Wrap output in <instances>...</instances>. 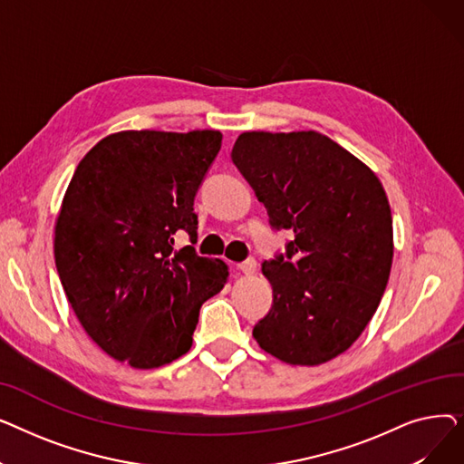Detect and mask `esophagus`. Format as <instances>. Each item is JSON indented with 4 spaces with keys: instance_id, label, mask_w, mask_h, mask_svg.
I'll use <instances>...</instances> for the list:
<instances>
[{
    "instance_id": "1",
    "label": "esophagus",
    "mask_w": 464,
    "mask_h": 464,
    "mask_svg": "<svg viewBox=\"0 0 464 464\" xmlns=\"http://www.w3.org/2000/svg\"><path fill=\"white\" fill-rule=\"evenodd\" d=\"M237 266H238V271H240V273H245V275H254V273H256V269H257V263H256V259H254V257H250V259H246V261L238 263Z\"/></svg>"
}]
</instances>
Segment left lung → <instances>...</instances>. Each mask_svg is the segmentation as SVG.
Instances as JSON below:
<instances>
[{"instance_id": "8db88e82", "label": "left lung", "mask_w": 464, "mask_h": 464, "mask_svg": "<svg viewBox=\"0 0 464 464\" xmlns=\"http://www.w3.org/2000/svg\"><path fill=\"white\" fill-rule=\"evenodd\" d=\"M233 163L275 229H294L285 256L263 263L273 306L257 344L289 364L346 352L372 320L393 263V218L372 170L318 131H246Z\"/></svg>"}]
</instances>
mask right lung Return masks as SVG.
<instances>
[{"instance_id":"right-lung-1","label":"right lung","mask_w":464,"mask_h":464,"mask_svg":"<svg viewBox=\"0 0 464 464\" xmlns=\"http://www.w3.org/2000/svg\"><path fill=\"white\" fill-rule=\"evenodd\" d=\"M222 133L120 131L75 169L54 229L67 301L93 343L133 369H158L193 343L199 308L229 271L175 235L198 240L193 199Z\"/></svg>"}]
</instances>
